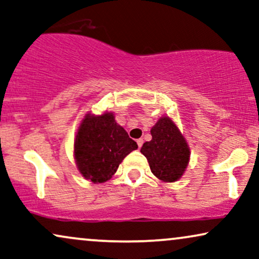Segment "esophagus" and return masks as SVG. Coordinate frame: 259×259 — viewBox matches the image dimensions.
<instances>
[{"label":"esophagus","mask_w":259,"mask_h":259,"mask_svg":"<svg viewBox=\"0 0 259 259\" xmlns=\"http://www.w3.org/2000/svg\"><path fill=\"white\" fill-rule=\"evenodd\" d=\"M136 142H137V146H139V148L142 147V144H143V140L142 139H139V140L136 141Z\"/></svg>","instance_id":"34e87169"}]
</instances>
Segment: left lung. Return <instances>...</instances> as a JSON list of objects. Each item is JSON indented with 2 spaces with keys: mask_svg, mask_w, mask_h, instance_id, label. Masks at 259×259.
I'll return each mask as SVG.
<instances>
[{
  "mask_svg": "<svg viewBox=\"0 0 259 259\" xmlns=\"http://www.w3.org/2000/svg\"><path fill=\"white\" fill-rule=\"evenodd\" d=\"M150 134L153 139L143 143L141 153L147 157L151 173L163 182L178 181L191 157L187 141L168 116H162Z\"/></svg>",
  "mask_w": 259,
  "mask_h": 259,
  "instance_id": "obj_1",
  "label": "left lung"
}]
</instances>
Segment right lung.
I'll return each mask as SVG.
<instances>
[{"mask_svg":"<svg viewBox=\"0 0 259 259\" xmlns=\"http://www.w3.org/2000/svg\"><path fill=\"white\" fill-rule=\"evenodd\" d=\"M137 143L115 120L113 112L96 116L88 112L74 139V160L86 180L102 184L110 180L124 157L137 149Z\"/></svg>","mask_w":259,"mask_h":259,"instance_id":"right-lung-1","label":"right lung"}]
</instances>
